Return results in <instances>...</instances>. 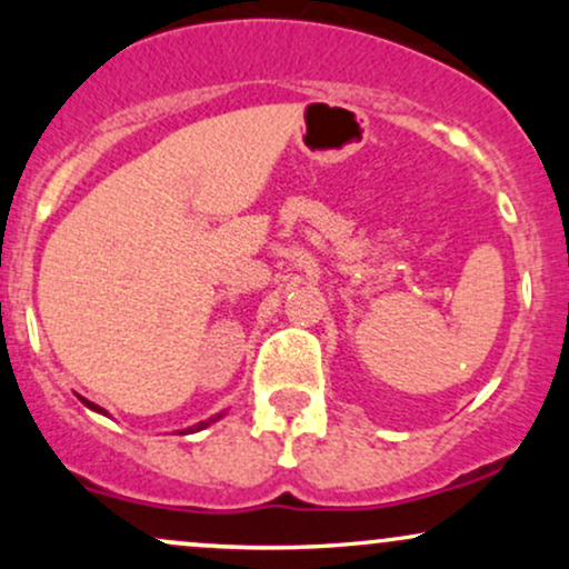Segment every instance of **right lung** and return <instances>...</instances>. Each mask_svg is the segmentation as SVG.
<instances>
[{
  "label": "right lung",
  "mask_w": 569,
  "mask_h": 569,
  "mask_svg": "<svg viewBox=\"0 0 569 569\" xmlns=\"http://www.w3.org/2000/svg\"><path fill=\"white\" fill-rule=\"evenodd\" d=\"M80 401L84 403V407L88 409H93V411H98V415H107V411H103L101 407H98V403H93V401H88V398H82L80 396ZM221 417H224V411H219V415H213V417H208V420H202V422H198V426H192V428H187V430H179V433H198V430H202V428H208V426H213V422H219Z\"/></svg>",
  "instance_id": "obj_1"
}]
</instances>
